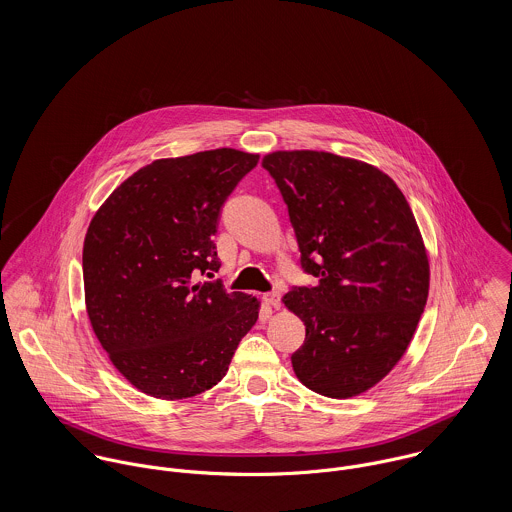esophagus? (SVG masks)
<instances>
[{"instance_id": "34e87169", "label": "esophagus", "mask_w": 512, "mask_h": 512, "mask_svg": "<svg viewBox=\"0 0 512 512\" xmlns=\"http://www.w3.org/2000/svg\"><path fill=\"white\" fill-rule=\"evenodd\" d=\"M264 301L270 305V307H280V293L278 292H268L264 293Z\"/></svg>"}]
</instances>
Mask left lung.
<instances>
[{"label":"left lung","instance_id":"1","mask_svg":"<svg viewBox=\"0 0 512 512\" xmlns=\"http://www.w3.org/2000/svg\"><path fill=\"white\" fill-rule=\"evenodd\" d=\"M292 220L303 272L286 307L305 325L295 376L329 398L359 396L406 353L430 290V262L414 213L380 169L327 151L262 159Z\"/></svg>","mask_w":512,"mask_h":512}]
</instances>
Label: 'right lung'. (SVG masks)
I'll list each match as a JSON object with an SVG mask.
<instances>
[{"label": "right lung", "mask_w": 512, "mask_h": 512, "mask_svg": "<svg viewBox=\"0 0 512 512\" xmlns=\"http://www.w3.org/2000/svg\"><path fill=\"white\" fill-rule=\"evenodd\" d=\"M258 159L230 147L155 159L90 220L88 319L112 365L147 396L181 400L213 388L258 319L256 297L197 282L219 272L220 209Z\"/></svg>", "instance_id": "obj_1"}]
</instances>
